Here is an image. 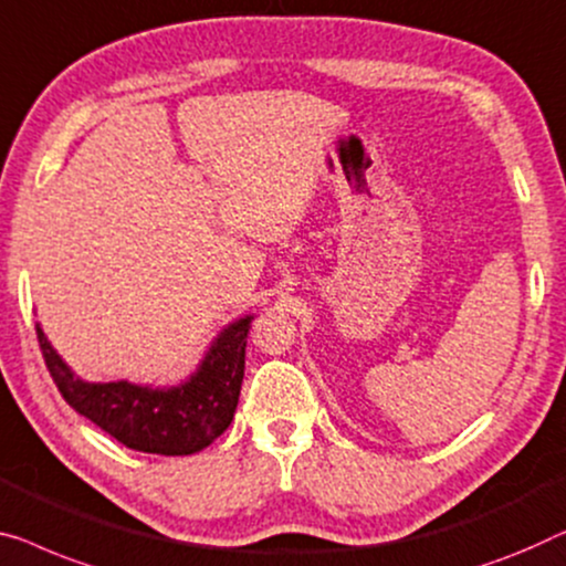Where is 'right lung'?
Instances as JSON below:
<instances>
[{
  "label": "right lung",
  "instance_id": "1",
  "mask_svg": "<svg viewBox=\"0 0 566 566\" xmlns=\"http://www.w3.org/2000/svg\"><path fill=\"white\" fill-rule=\"evenodd\" d=\"M250 324L252 316L229 324L211 344L209 355L191 380L163 390L140 388L127 380H78L55 355L43 329L35 326V332L48 373L73 411L86 416L135 452L184 457L201 452L232 423L244 378Z\"/></svg>",
  "mask_w": 566,
  "mask_h": 566
}]
</instances>
